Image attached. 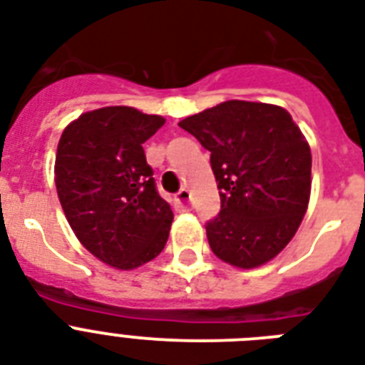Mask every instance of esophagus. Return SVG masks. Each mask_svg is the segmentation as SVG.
I'll use <instances>...</instances> for the list:
<instances>
[{
	"label": "esophagus",
	"instance_id": "esophagus-1",
	"mask_svg": "<svg viewBox=\"0 0 365 365\" xmlns=\"http://www.w3.org/2000/svg\"><path fill=\"white\" fill-rule=\"evenodd\" d=\"M189 199H191V193H189V189H182L180 193L176 195V205L178 208H182V210H185L189 206Z\"/></svg>",
	"mask_w": 365,
	"mask_h": 365
}]
</instances>
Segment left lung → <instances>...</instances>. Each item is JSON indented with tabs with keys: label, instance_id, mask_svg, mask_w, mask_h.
<instances>
[{
	"label": "left lung",
	"instance_id": "obj_1",
	"mask_svg": "<svg viewBox=\"0 0 365 365\" xmlns=\"http://www.w3.org/2000/svg\"><path fill=\"white\" fill-rule=\"evenodd\" d=\"M210 151L222 210L206 223L212 252L254 269L286 248L311 197V148L284 108L229 100L180 121Z\"/></svg>",
	"mask_w": 365,
	"mask_h": 365
}]
</instances>
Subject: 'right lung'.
<instances>
[{
    "mask_svg": "<svg viewBox=\"0 0 365 365\" xmlns=\"http://www.w3.org/2000/svg\"><path fill=\"white\" fill-rule=\"evenodd\" d=\"M163 125L134 108H100L66 126L56 149L66 220L91 254L123 271L157 257L170 233L174 214L142 148Z\"/></svg>",
    "mask_w": 365,
    "mask_h": 365,
    "instance_id": "add662e5",
    "label": "right lung"
}]
</instances>
